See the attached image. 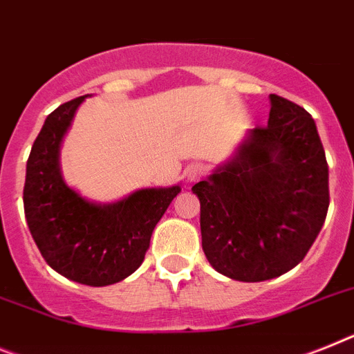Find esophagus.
<instances>
[{
  "label": "esophagus",
  "mask_w": 354,
  "mask_h": 354,
  "mask_svg": "<svg viewBox=\"0 0 354 354\" xmlns=\"http://www.w3.org/2000/svg\"><path fill=\"white\" fill-rule=\"evenodd\" d=\"M203 174H205V167L201 165V163H191V165L185 169V178L189 183L200 182L201 178H203Z\"/></svg>",
  "instance_id": "1"
}]
</instances>
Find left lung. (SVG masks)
Masks as SVG:
<instances>
[{
    "instance_id": "obj_1",
    "label": "left lung",
    "mask_w": 354,
    "mask_h": 354,
    "mask_svg": "<svg viewBox=\"0 0 354 354\" xmlns=\"http://www.w3.org/2000/svg\"><path fill=\"white\" fill-rule=\"evenodd\" d=\"M328 183L315 120L272 93L268 126L246 131L232 156L192 187L210 266L243 283L295 268L326 221Z\"/></svg>"
}]
</instances>
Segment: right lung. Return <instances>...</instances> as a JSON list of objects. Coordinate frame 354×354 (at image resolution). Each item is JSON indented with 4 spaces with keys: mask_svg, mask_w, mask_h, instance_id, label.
Masks as SVG:
<instances>
[{
    "mask_svg": "<svg viewBox=\"0 0 354 354\" xmlns=\"http://www.w3.org/2000/svg\"><path fill=\"white\" fill-rule=\"evenodd\" d=\"M84 100L86 95L61 104L44 120L26 162L23 205L50 268L79 284L109 286L138 270L156 223L182 187L138 189L113 203H97L68 185L61 145Z\"/></svg>",
    "mask_w": 354,
    "mask_h": 354,
    "instance_id": "1",
    "label": "right lung"
}]
</instances>
